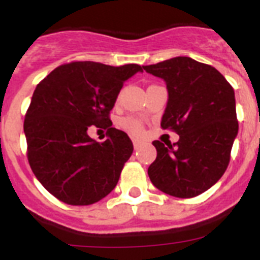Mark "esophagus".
Segmentation results:
<instances>
[{
  "label": "esophagus",
  "instance_id": "1",
  "mask_svg": "<svg viewBox=\"0 0 260 260\" xmlns=\"http://www.w3.org/2000/svg\"><path fill=\"white\" fill-rule=\"evenodd\" d=\"M133 144H134L135 150H139V148H141V147L143 146V142L138 141V139H134V141H133Z\"/></svg>",
  "mask_w": 260,
  "mask_h": 260
}]
</instances>
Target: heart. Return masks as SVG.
Returning <instances> with one entry per match:
<instances>
[{"instance_id": "obj_1", "label": "heart", "mask_w": 260, "mask_h": 260, "mask_svg": "<svg viewBox=\"0 0 260 260\" xmlns=\"http://www.w3.org/2000/svg\"><path fill=\"white\" fill-rule=\"evenodd\" d=\"M123 128H126L128 133H132L134 135H141L143 132V125L139 119L132 118V117H127L122 121Z\"/></svg>"}]
</instances>
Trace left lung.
<instances>
[{
    "mask_svg": "<svg viewBox=\"0 0 260 260\" xmlns=\"http://www.w3.org/2000/svg\"><path fill=\"white\" fill-rule=\"evenodd\" d=\"M144 70L164 79L168 103L164 130L180 141L152 142L157 156L148 168L151 182L177 198H192L221 178L238 134L233 87L215 68L190 57H174Z\"/></svg>",
    "mask_w": 260,
    "mask_h": 260,
    "instance_id": "left-lung-1",
    "label": "left lung"
}]
</instances>
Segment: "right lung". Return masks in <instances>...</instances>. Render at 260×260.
<instances>
[{"instance_id": "right-lung-1", "label": "right lung", "mask_w": 260, "mask_h": 260, "mask_svg": "<svg viewBox=\"0 0 260 260\" xmlns=\"http://www.w3.org/2000/svg\"><path fill=\"white\" fill-rule=\"evenodd\" d=\"M138 71L143 69L137 63L70 62L36 86L23 125L27 157L41 185L63 203L93 204L116 187L134 147L126 133L112 127L109 112ZM89 125L107 128V141L89 137Z\"/></svg>"}]
</instances>
